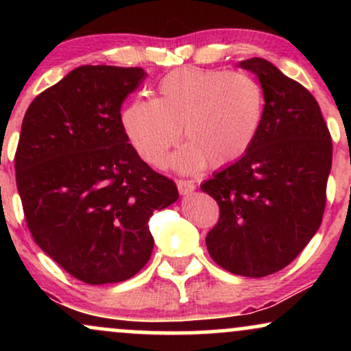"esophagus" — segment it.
Instances as JSON below:
<instances>
[{
  "label": "esophagus",
  "mask_w": 351,
  "mask_h": 351,
  "mask_svg": "<svg viewBox=\"0 0 351 351\" xmlns=\"http://www.w3.org/2000/svg\"><path fill=\"white\" fill-rule=\"evenodd\" d=\"M176 186H178V191L181 196H186L189 193L195 191V183L193 181H188V180H178L176 181Z\"/></svg>",
  "instance_id": "obj_1"
}]
</instances>
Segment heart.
<instances>
[{
	"mask_svg": "<svg viewBox=\"0 0 351 351\" xmlns=\"http://www.w3.org/2000/svg\"><path fill=\"white\" fill-rule=\"evenodd\" d=\"M264 115L263 88L243 72L181 67L156 86V99H136L122 112V128L135 152L160 167L178 142L186 145L171 156L178 171H196L237 162L252 147Z\"/></svg>",
	"mask_w": 351,
	"mask_h": 351,
	"instance_id": "1",
	"label": "heart"
}]
</instances>
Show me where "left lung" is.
<instances>
[{
    "mask_svg": "<svg viewBox=\"0 0 351 351\" xmlns=\"http://www.w3.org/2000/svg\"><path fill=\"white\" fill-rule=\"evenodd\" d=\"M264 92L252 147L201 189L219 204L206 236L209 256L226 271L265 277L289 265L320 228L332 170V138L313 95L269 60H241Z\"/></svg>",
    "mask_w": 351,
    "mask_h": 351,
    "instance_id": "obj_1",
    "label": "left lung"
}]
</instances>
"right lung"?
I'll return each mask as SVG.
<instances>
[{
    "label": "right lung",
    "instance_id": "add662e5",
    "mask_svg": "<svg viewBox=\"0 0 351 351\" xmlns=\"http://www.w3.org/2000/svg\"><path fill=\"white\" fill-rule=\"evenodd\" d=\"M140 67L80 66L27 107L14 156L16 184L36 244L90 285L134 277L150 259L148 221L178 199L122 128Z\"/></svg>",
    "mask_w": 351,
    "mask_h": 351
}]
</instances>
